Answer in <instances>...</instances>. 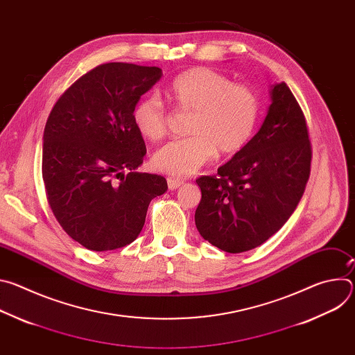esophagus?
Wrapping results in <instances>:
<instances>
[{
  "label": "esophagus",
  "mask_w": 355,
  "mask_h": 355,
  "mask_svg": "<svg viewBox=\"0 0 355 355\" xmlns=\"http://www.w3.org/2000/svg\"><path fill=\"white\" fill-rule=\"evenodd\" d=\"M167 184H168V188L170 189H177V188H180L184 182L182 181H180V180H175V178H167Z\"/></svg>",
  "instance_id": "34e87169"
}]
</instances>
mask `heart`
Returning <instances> with one entry per match:
<instances>
[{"label": "heart", "instance_id": "heart-1", "mask_svg": "<svg viewBox=\"0 0 355 355\" xmlns=\"http://www.w3.org/2000/svg\"><path fill=\"white\" fill-rule=\"evenodd\" d=\"M168 96L181 111H191L187 139L174 140L157 150V170L184 178L195 174L216 153L232 156L240 151L254 132L259 99L248 87L233 84L212 69L193 67L177 76ZM139 133L156 141L167 133V112L156 95L140 99L133 110Z\"/></svg>", "mask_w": 355, "mask_h": 355}]
</instances>
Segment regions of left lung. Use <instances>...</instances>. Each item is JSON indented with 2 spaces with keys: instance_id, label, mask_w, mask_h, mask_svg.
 Instances as JSON below:
<instances>
[{
  "instance_id": "obj_1",
  "label": "left lung",
  "mask_w": 355,
  "mask_h": 355,
  "mask_svg": "<svg viewBox=\"0 0 355 355\" xmlns=\"http://www.w3.org/2000/svg\"><path fill=\"white\" fill-rule=\"evenodd\" d=\"M271 104L259 132L218 175L196 180L202 198L195 211L199 234L226 252L267 241L296 209L311 174V141L288 85L270 87Z\"/></svg>"
}]
</instances>
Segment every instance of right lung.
<instances>
[{
    "label": "right lung",
    "instance_id": "1",
    "mask_svg": "<svg viewBox=\"0 0 355 355\" xmlns=\"http://www.w3.org/2000/svg\"><path fill=\"white\" fill-rule=\"evenodd\" d=\"M163 76L159 67L107 63L78 78L43 132L42 177L63 230L92 251L125 247L140 234L164 177L137 173L146 156L133 110Z\"/></svg>",
    "mask_w": 355,
    "mask_h": 355
}]
</instances>
